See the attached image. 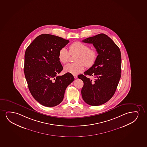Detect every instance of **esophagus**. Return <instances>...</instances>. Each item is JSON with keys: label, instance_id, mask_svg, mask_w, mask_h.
<instances>
[{"label": "esophagus", "instance_id": "obj_1", "mask_svg": "<svg viewBox=\"0 0 147 147\" xmlns=\"http://www.w3.org/2000/svg\"><path fill=\"white\" fill-rule=\"evenodd\" d=\"M73 76H74V77L75 79H77V77H77V75H74Z\"/></svg>", "mask_w": 147, "mask_h": 147}]
</instances>
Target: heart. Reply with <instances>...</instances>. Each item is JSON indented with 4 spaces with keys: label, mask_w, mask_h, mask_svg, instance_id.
<instances>
[{
    "label": "heart",
    "mask_w": 147,
    "mask_h": 147,
    "mask_svg": "<svg viewBox=\"0 0 147 147\" xmlns=\"http://www.w3.org/2000/svg\"><path fill=\"white\" fill-rule=\"evenodd\" d=\"M75 55V63L68 64L63 68L64 71L72 74H77L83 71L84 66L91 67L95 63L97 53L95 50L79 41L75 42L69 46V51L65 47L61 48L58 53V59L61 63L65 64L68 61L70 56Z\"/></svg>",
    "instance_id": "b5f03b06"
}]
</instances>
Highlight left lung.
Returning <instances> with one entry per match:
<instances>
[{
	"label": "left lung",
	"mask_w": 147,
	"mask_h": 147,
	"mask_svg": "<svg viewBox=\"0 0 147 147\" xmlns=\"http://www.w3.org/2000/svg\"><path fill=\"white\" fill-rule=\"evenodd\" d=\"M82 42L93 44L98 55L91 68L78 76L83 81L82 98L91 106L106 103L114 95L121 78V54L118 46L107 35L101 33ZM86 75L93 76L92 80Z\"/></svg>",
	"instance_id": "1"
}]
</instances>
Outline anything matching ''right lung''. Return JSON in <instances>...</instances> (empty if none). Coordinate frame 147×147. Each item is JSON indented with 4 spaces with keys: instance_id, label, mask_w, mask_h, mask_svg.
<instances>
[{
    "instance_id": "right-lung-1",
    "label": "right lung",
    "mask_w": 147,
    "mask_h": 147,
    "mask_svg": "<svg viewBox=\"0 0 147 147\" xmlns=\"http://www.w3.org/2000/svg\"><path fill=\"white\" fill-rule=\"evenodd\" d=\"M69 41L55 35L37 37L25 51L24 70L29 90L33 98L46 107H54L63 101L65 90L74 80L72 74L59 76L63 70L58 56Z\"/></svg>"
}]
</instances>
